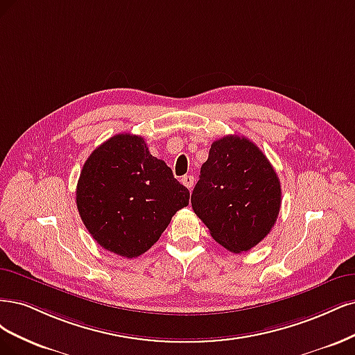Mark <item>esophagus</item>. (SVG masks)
<instances>
[{"instance_id": "esophagus-1", "label": "esophagus", "mask_w": 355, "mask_h": 355, "mask_svg": "<svg viewBox=\"0 0 355 355\" xmlns=\"http://www.w3.org/2000/svg\"><path fill=\"white\" fill-rule=\"evenodd\" d=\"M181 182H182V184H184L189 190H191V189H193V184H194V177H193V175L182 177V178H181Z\"/></svg>"}]
</instances>
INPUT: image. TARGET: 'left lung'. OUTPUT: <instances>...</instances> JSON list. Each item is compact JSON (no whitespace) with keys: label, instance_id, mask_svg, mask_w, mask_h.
Instances as JSON below:
<instances>
[{"label":"left lung","instance_id":"1","mask_svg":"<svg viewBox=\"0 0 355 355\" xmlns=\"http://www.w3.org/2000/svg\"><path fill=\"white\" fill-rule=\"evenodd\" d=\"M280 205L279 177L257 144L239 135L212 143L191 207L215 242L230 252H246L270 233Z\"/></svg>","mask_w":355,"mask_h":355}]
</instances>
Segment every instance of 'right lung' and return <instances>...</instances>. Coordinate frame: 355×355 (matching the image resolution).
Wrapping results in <instances>:
<instances>
[{"label": "right lung", "mask_w": 355, "mask_h": 355, "mask_svg": "<svg viewBox=\"0 0 355 355\" xmlns=\"http://www.w3.org/2000/svg\"><path fill=\"white\" fill-rule=\"evenodd\" d=\"M189 199V189L150 155L143 137L127 132L110 137L88 156L76 186L87 230L101 248L123 258L150 249Z\"/></svg>", "instance_id": "right-lung-1"}]
</instances>
